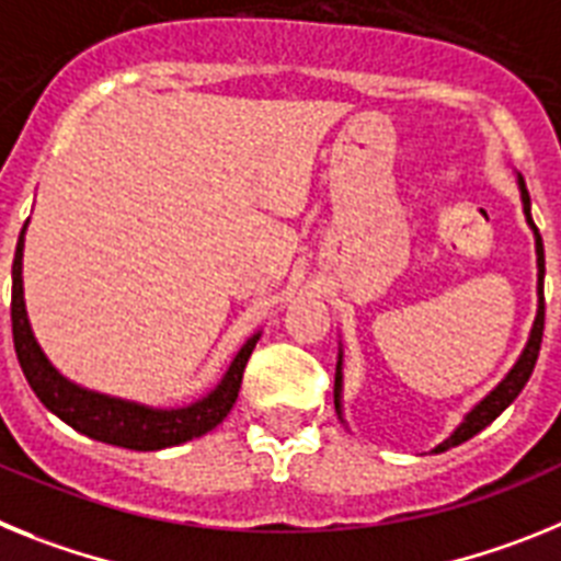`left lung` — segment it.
I'll return each mask as SVG.
<instances>
[{
  "label": "left lung",
  "instance_id": "obj_1",
  "mask_svg": "<svg viewBox=\"0 0 561 561\" xmlns=\"http://www.w3.org/2000/svg\"><path fill=\"white\" fill-rule=\"evenodd\" d=\"M516 186H519V197H523L525 222H528L530 231H534V240H537V267H539V274H537V294H539L537 319H534V328H530L528 344H525L523 355L516 358V364L508 369V375H505L503 381L496 383L494 389H491L483 401L474 403V407H471V412H466V417H462L460 426H457L455 432L446 437V440L437 443L435 451H446V449H451V446H460L462 440H469V437H474L477 432H483V428L489 426L491 421H496V417L503 415V409L508 407V403H514V398L523 392V387L528 383L530 373H534V367H537L539 347H542V330H545V294H542L545 251H542V233H539L537 222H534V217H530V194H528V188H525L523 174H516ZM341 389H344V350H341V344H339V362H335V383H333V403H335V415H339V421L344 423V417H341V412H344V403H341Z\"/></svg>",
  "mask_w": 561,
  "mask_h": 561
}]
</instances>
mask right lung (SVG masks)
<instances>
[{
    "mask_svg": "<svg viewBox=\"0 0 561 561\" xmlns=\"http://www.w3.org/2000/svg\"><path fill=\"white\" fill-rule=\"evenodd\" d=\"M24 220L22 233L16 242V256H13V294H11V321H13V347H16L19 367L24 378L36 392V398L50 409L53 415L61 417L67 426H72L81 435L92 440L112 443L135 451H154L165 446H180V443L203 437L214 426H220L228 417L231 407L237 403L242 373L251 358L256 341L262 333H253L251 339L233 355L231 367L226 369L222 381L197 398L188 407L178 409H154L138 401H124V398L104 396L95 389H87L81 383H72L70 378L58 373L38 347L36 335L31 330V319L24 310V287H22V251H24Z\"/></svg>",
    "mask_w": 561,
    "mask_h": 561,
    "instance_id": "obj_1",
    "label": "right lung"
}]
</instances>
